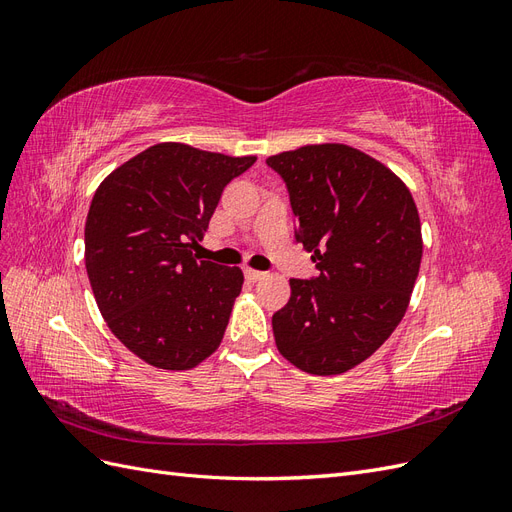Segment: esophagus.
Wrapping results in <instances>:
<instances>
[{
	"instance_id": "esophagus-1",
	"label": "esophagus",
	"mask_w": 512,
	"mask_h": 512,
	"mask_svg": "<svg viewBox=\"0 0 512 512\" xmlns=\"http://www.w3.org/2000/svg\"><path fill=\"white\" fill-rule=\"evenodd\" d=\"M265 275H267V273L256 271V269H245V277H247V280H250V282H260Z\"/></svg>"
}]
</instances>
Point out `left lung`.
<instances>
[{
	"mask_svg": "<svg viewBox=\"0 0 512 512\" xmlns=\"http://www.w3.org/2000/svg\"><path fill=\"white\" fill-rule=\"evenodd\" d=\"M267 164L288 185L314 280H290L273 314L275 346L314 376L369 359L404 318L423 256L421 218L389 166L344 143L303 145Z\"/></svg>",
	"mask_w": 512,
	"mask_h": 512,
	"instance_id": "8db88e82",
	"label": "left lung"
}]
</instances>
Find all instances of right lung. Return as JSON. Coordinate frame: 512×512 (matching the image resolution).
Segmentation results:
<instances>
[{"mask_svg":"<svg viewBox=\"0 0 512 512\" xmlns=\"http://www.w3.org/2000/svg\"><path fill=\"white\" fill-rule=\"evenodd\" d=\"M256 156L158 143L117 166L85 222V267L102 318L151 367L185 371L220 348L243 271L198 260L226 185Z\"/></svg>","mask_w":512,"mask_h":512,"instance_id":"right-lung-1","label":"right lung"}]
</instances>
